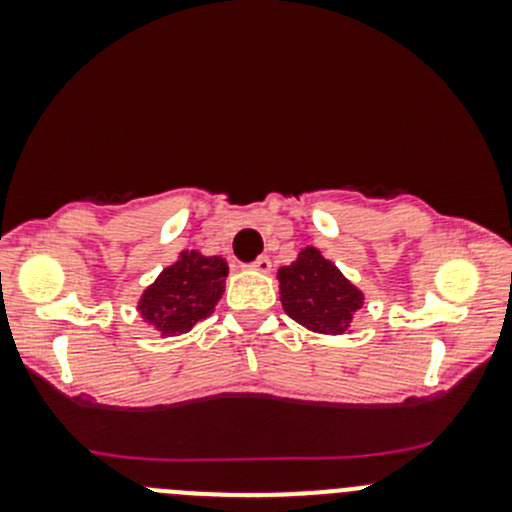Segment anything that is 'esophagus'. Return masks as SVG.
<instances>
[{
	"mask_svg": "<svg viewBox=\"0 0 512 512\" xmlns=\"http://www.w3.org/2000/svg\"><path fill=\"white\" fill-rule=\"evenodd\" d=\"M250 267H252V270H255V272H262V275H265V272L272 270V262H270V257L262 255V257H257V260L252 262Z\"/></svg>",
	"mask_w": 512,
	"mask_h": 512,
	"instance_id": "34e87169",
	"label": "esophagus"
}]
</instances>
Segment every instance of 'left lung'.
I'll return each instance as SVG.
<instances>
[{
    "mask_svg": "<svg viewBox=\"0 0 512 512\" xmlns=\"http://www.w3.org/2000/svg\"><path fill=\"white\" fill-rule=\"evenodd\" d=\"M282 307L294 322L319 334H344L364 294L317 247H304L292 265L280 267Z\"/></svg>",
    "mask_w": 512,
    "mask_h": 512,
    "instance_id": "obj_1",
    "label": "left lung"
}]
</instances>
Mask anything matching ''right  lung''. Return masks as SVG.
<instances>
[{
  "label": "right lung",
  "mask_w": 512,
  "mask_h": 512,
  "mask_svg": "<svg viewBox=\"0 0 512 512\" xmlns=\"http://www.w3.org/2000/svg\"><path fill=\"white\" fill-rule=\"evenodd\" d=\"M227 262L195 250L180 252L178 262L165 267L158 280L141 294L138 312L163 337L190 332L200 319L210 317L225 292Z\"/></svg>",
  "instance_id": "right-lung-1"
}]
</instances>
